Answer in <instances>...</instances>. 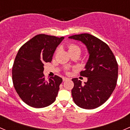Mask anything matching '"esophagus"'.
<instances>
[{
    "instance_id": "esophagus-1",
    "label": "esophagus",
    "mask_w": 130,
    "mask_h": 130,
    "mask_svg": "<svg viewBox=\"0 0 130 130\" xmlns=\"http://www.w3.org/2000/svg\"><path fill=\"white\" fill-rule=\"evenodd\" d=\"M68 79H69V78H67V77H63V81H65Z\"/></svg>"
}]
</instances>
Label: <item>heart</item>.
Instances as JSON below:
<instances>
[{"label":"heart","instance_id":"1","mask_svg":"<svg viewBox=\"0 0 130 130\" xmlns=\"http://www.w3.org/2000/svg\"><path fill=\"white\" fill-rule=\"evenodd\" d=\"M68 49H69V53H72V52H78L79 53H80V48L77 44H73V43H71V44H69L68 45Z\"/></svg>","mask_w":130,"mask_h":130}]
</instances>
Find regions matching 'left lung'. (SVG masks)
I'll use <instances>...</instances> for the list:
<instances>
[{"label": "left lung", "instance_id": "8db88e82", "mask_svg": "<svg viewBox=\"0 0 130 130\" xmlns=\"http://www.w3.org/2000/svg\"><path fill=\"white\" fill-rule=\"evenodd\" d=\"M69 38L82 42L89 53L86 69L80 73L82 77H87V82L82 84L77 78L72 79L74 83L72 90L73 100L81 108H97L109 98L116 87L118 75L116 59L106 43L90 34Z\"/></svg>", "mask_w": 130, "mask_h": 130}]
</instances>
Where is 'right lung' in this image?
<instances>
[{
    "instance_id": "add662e5",
    "label": "right lung",
    "mask_w": 130,
    "mask_h": 130,
    "mask_svg": "<svg viewBox=\"0 0 130 130\" xmlns=\"http://www.w3.org/2000/svg\"><path fill=\"white\" fill-rule=\"evenodd\" d=\"M64 37L40 34L19 50L12 66V82L21 99L35 108L52 104L55 101L62 78L57 75L46 81L43 74L45 63L51 62L56 48Z\"/></svg>"
}]
</instances>
